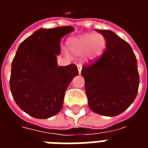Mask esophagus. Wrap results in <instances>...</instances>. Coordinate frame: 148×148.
Returning <instances> with one entry per match:
<instances>
[{
	"mask_svg": "<svg viewBox=\"0 0 148 148\" xmlns=\"http://www.w3.org/2000/svg\"><path fill=\"white\" fill-rule=\"evenodd\" d=\"M77 70H78V73L80 74L81 72H82V66L81 65H77Z\"/></svg>",
	"mask_w": 148,
	"mask_h": 148,
	"instance_id": "obj_1",
	"label": "esophagus"
}]
</instances>
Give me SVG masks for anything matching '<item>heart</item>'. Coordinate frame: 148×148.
Here are the masks:
<instances>
[{
    "instance_id": "1",
    "label": "heart",
    "mask_w": 148,
    "mask_h": 148,
    "mask_svg": "<svg viewBox=\"0 0 148 148\" xmlns=\"http://www.w3.org/2000/svg\"><path fill=\"white\" fill-rule=\"evenodd\" d=\"M106 39L101 34L87 33L71 37L67 40V47L74 56L84 55L86 62H94L101 58L106 48Z\"/></svg>"
}]
</instances>
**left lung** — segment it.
Here are the masks:
<instances>
[{
	"label": "left lung",
	"instance_id": "1",
	"mask_svg": "<svg viewBox=\"0 0 148 148\" xmlns=\"http://www.w3.org/2000/svg\"><path fill=\"white\" fill-rule=\"evenodd\" d=\"M106 39V51L99 60L84 66L82 76L90 109L115 116L132 104L138 93L140 76L131 46L110 30H97Z\"/></svg>",
	"mask_w": 148,
	"mask_h": 148
}]
</instances>
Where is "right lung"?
Masks as SVG:
<instances>
[{
	"mask_svg": "<svg viewBox=\"0 0 148 148\" xmlns=\"http://www.w3.org/2000/svg\"><path fill=\"white\" fill-rule=\"evenodd\" d=\"M74 30L71 26L40 28L21 42L12 62L10 90L20 108L32 117L47 119L62 108L65 92L77 66H58L62 37Z\"/></svg>",
	"mask_w": 148,
	"mask_h": 148,
	"instance_id": "right-lung-1",
	"label": "right lung"
}]
</instances>
